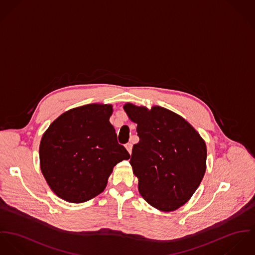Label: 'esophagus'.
I'll use <instances>...</instances> for the list:
<instances>
[{"label": "esophagus", "mask_w": 255, "mask_h": 255, "mask_svg": "<svg viewBox=\"0 0 255 255\" xmlns=\"http://www.w3.org/2000/svg\"><path fill=\"white\" fill-rule=\"evenodd\" d=\"M125 147H126V149L128 150V152L131 154V152H132V143H131V142L126 143V144H125Z\"/></svg>", "instance_id": "obj_1"}]
</instances>
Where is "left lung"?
Returning a JSON list of instances; mask_svg holds the SVG:
<instances>
[{
    "mask_svg": "<svg viewBox=\"0 0 255 255\" xmlns=\"http://www.w3.org/2000/svg\"><path fill=\"white\" fill-rule=\"evenodd\" d=\"M128 117L137 123L140 138L130 164L139 179V192L158 210L170 212L184 205L206 169L205 141L182 116L161 107L147 110L126 104Z\"/></svg>",
    "mask_w": 255,
    "mask_h": 255,
    "instance_id": "8db88e82",
    "label": "left lung"
}]
</instances>
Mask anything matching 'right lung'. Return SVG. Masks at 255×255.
<instances>
[{"label": "right lung", "instance_id": "1", "mask_svg": "<svg viewBox=\"0 0 255 255\" xmlns=\"http://www.w3.org/2000/svg\"><path fill=\"white\" fill-rule=\"evenodd\" d=\"M112 105L91 104L58 116L44 133L39 155L52 191L68 202L81 203L100 195L114 166L129 159L110 122Z\"/></svg>", "mask_w": 255, "mask_h": 255}]
</instances>
